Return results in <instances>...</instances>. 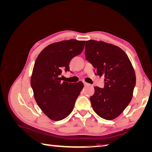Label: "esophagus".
<instances>
[{
    "label": "esophagus",
    "instance_id": "obj_1",
    "mask_svg": "<svg viewBox=\"0 0 152 152\" xmlns=\"http://www.w3.org/2000/svg\"><path fill=\"white\" fill-rule=\"evenodd\" d=\"M84 86H88V85H89L88 83H87V82H84Z\"/></svg>",
    "mask_w": 152,
    "mask_h": 152
}]
</instances>
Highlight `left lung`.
<instances>
[{
  "label": "left lung",
  "mask_w": 152,
  "mask_h": 152,
  "mask_svg": "<svg viewBox=\"0 0 152 152\" xmlns=\"http://www.w3.org/2000/svg\"><path fill=\"white\" fill-rule=\"evenodd\" d=\"M85 55L95 74L104 76L103 88L94 87V94L90 98L92 107L100 117L112 120L132 99L136 85L134 68L122 49L102 41H86Z\"/></svg>",
  "instance_id": "1"
}]
</instances>
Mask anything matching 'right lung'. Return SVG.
Wrapping results in <instances>:
<instances>
[{
  "instance_id": "add662e5",
  "label": "right lung",
  "mask_w": 152,
  "mask_h": 152,
  "mask_svg": "<svg viewBox=\"0 0 152 152\" xmlns=\"http://www.w3.org/2000/svg\"><path fill=\"white\" fill-rule=\"evenodd\" d=\"M85 41L71 39L49 45L37 58L31 77V87L40 108L51 120L67 117L84 87L82 82H62L64 70L70 71L69 63L80 54Z\"/></svg>"
}]
</instances>
